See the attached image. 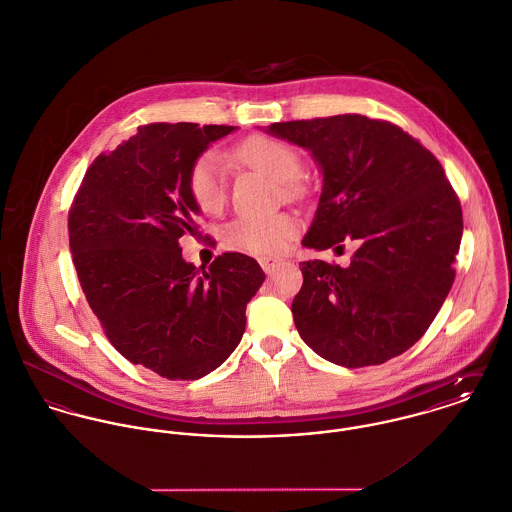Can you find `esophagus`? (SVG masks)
I'll use <instances>...</instances> for the list:
<instances>
[{
	"label": "esophagus",
	"instance_id": "34e87169",
	"mask_svg": "<svg viewBox=\"0 0 512 512\" xmlns=\"http://www.w3.org/2000/svg\"><path fill=\"white\" fill-rule=\"evenodd\" d=\"M259 263H261V267H263V271L267 273V275H271L281 263H283V259H277V257H261L259 259Z\"/></svg>",
	"mask_w": 512,
	"mask_h": 512
}]
</instances>
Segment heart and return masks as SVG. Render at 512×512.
Masks as SVG:
<instances>
[{
  "instance_id": "heart-1",
  "label": "heart",
  "mask_w": 512,
  "mask_h": 512,
  "mask_svg": "<svg viewBox=\"0 0 512 512\" xmlns=\"http://www.w3.org/2000/svg\"><path fill=\"white\" fill-rule=\"evenodd\" d=\"M235 157L267 176L283 182L284 190H294L302 161L298 151L281 139L251 135L235 147ZM188 192L206 214H216L226 202V165L216 151L202 153L188 171ZM298 233V220L290 214H243L228 226V241L249 253L275 255Z\"/></svg>"
}]
</instances>
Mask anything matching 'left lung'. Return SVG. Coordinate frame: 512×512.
<instances>
[{
    "mask_svg": "<svg viewBox=\"0 0 512 512\" xmlns=\"http://www.w3.org/2000/svg\"><path fill=\"white\" fill-rule=\"evenodd\" d=\"M267 133L310 151L324 176L302 245H359L347 267L302 263L292 300L300 338L349 369L404 353L455 279L463 216L440 161L395 123L359 114L271 123Z\"/></svg>",
    "mask_w": 512,
    "mask_h": 512,
    "instance_id": "8db88e82",
    "label": "left lung"
}]
</instances>
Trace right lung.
<instances>
[{
	"instance_id": "obj_1",
	"label": "right lung",
	"mask_w": 512,
	"mask_h": 512,
	"mask_svg": "<svg viewBox=\"0 0 512 512\" xmlns=\"http://www.w3.org/2000/svg\"><path fill=\"white\" fill-rule=\"evenodd\" d=\"M235 127L149 123L102 153L68 212L72 263L108 340L171 381L220 367L245 332V308L265 281L253 257L224 253L204 269L182 259L200 208L188 171Z\"/></svg>"
}]
</instances>
